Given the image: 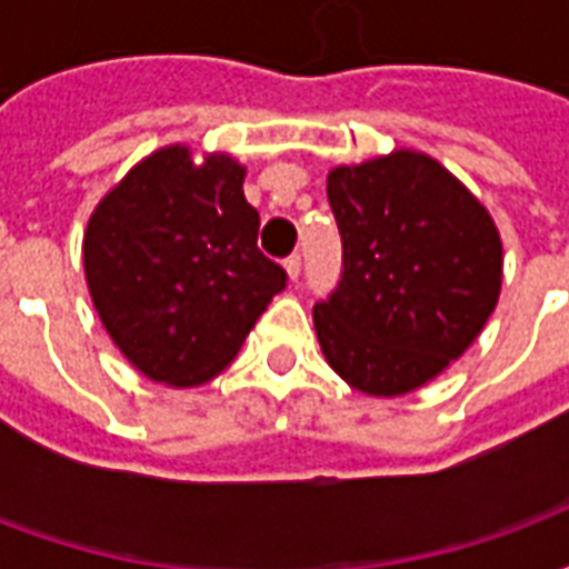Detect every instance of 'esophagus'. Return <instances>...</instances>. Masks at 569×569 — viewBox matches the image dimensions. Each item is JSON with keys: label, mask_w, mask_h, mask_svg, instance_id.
Listing matches in <instances>:
<instances>
[{"label": "esophagus", "mask_w": 569, "mask_h": 569, "mask_svg": "<svg viewBox=\"0 0 569 569\" xmlns=\"http://www.w3.org/2000/svg\"><path fill=\"white\" fill-rule=\"evenodd\" d=\"M283 268H286V273H289V280H298V277H301V256H296V252H292V256L283 261Z\"/></svg>", "instance_id": "34e87169"}]
</instances>
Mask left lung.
I'll list each match as a JSON object with an SVG mask.
<instances>
[{"mask_svg":"<svg viewBox=\"0 0 569 569\" xmlns=\"http://www.w3.org/2000/svg\"><path fill=\"white\" fill-rule=\"evenodd\" d=\"M345 273L313 308L322 357L353 390L406 396L463 357L497 308L502 240L488 207L423 151L329 170Z\"/></svg>","mask_w":569,"mask_h":569,"instance_id":"obj_1","label":"left lung"}]
</instances>
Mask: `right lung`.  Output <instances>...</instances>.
I'll return each instance as SVG.
<instances>
[{
    "instance_id": "obj_1",
    "label": "right lung",
    "mask_w": 569,
    "mask_h": 569,
    "mask_svg": "<svg viewBox=\"0 0 569 569\" xmlns=\"http://www.w3.org/2000/svg\"><path fill=\"white\" fill-rule=\"evenodd\" d=\"M247 167L188 146L146 154L88 219L91 301L128 362L167 387L212 381L237 357L286 271L261 256Z\"/></svg>"
}]
</instances>
